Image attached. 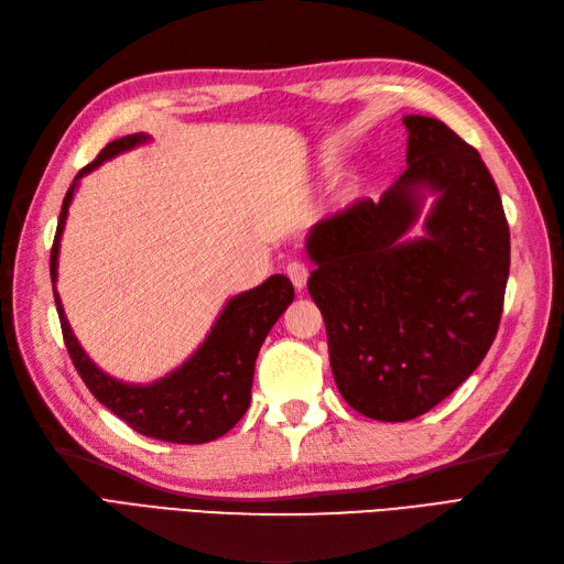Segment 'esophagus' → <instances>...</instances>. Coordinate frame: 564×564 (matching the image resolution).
<instances>
[{"mask_svg": "<svg viewBox=\"0 0 564 564\" xmlns=\"http://www.w3.org/2000/svg\"><path fill=\"white\" fill-rule=\"evenodd\" d=\"M286 278L292 280V284H294L296 289H303L305 282H308V268H305V265L299 263V261H292V263L286 265Z\"/></svg>", "mask_w": 564, "mask_h": 564, "instance_id": "1", "label": "esophagus"}]
</instances>
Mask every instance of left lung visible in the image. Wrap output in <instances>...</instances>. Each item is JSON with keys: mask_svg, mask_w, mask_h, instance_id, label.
Segmentation results:
<instances>
[{"mask_svg": "<svg viewBox=\"0 0 564 564\" xmlns=\"http://www.w3.org/2000/svg\"><path fill=\"white\" fill-rule=\"evenodd\" d=\"M406 169L379 202H352L311 230L308 292L336 386L357 412H431L485 360L499 332L510 232L480 152L435 117L406 115ZM416 186L438 193L430 232L402 241Z\"/></svg>", "mask_w": 564, "mask_h": 564, "instance_id": "1", "label": "left lung"}]
</instances>
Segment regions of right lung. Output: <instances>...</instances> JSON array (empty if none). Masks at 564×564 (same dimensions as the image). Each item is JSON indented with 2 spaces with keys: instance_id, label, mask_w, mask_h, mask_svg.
<instances>
[{
  "instance_id": "obj_1",
  "label": "right lung",
  "mask_w": 564,
  "mask_h": 564,
  "mask_svg": "<svg viewBox=\"0 0 564 564\" xmlns=\"http://www.w3.org/2000/svg\"><path fill=\"white\" fill-rule=\"evenodd\" d=\"M145 139L148 135L135 133L108 143L98 152V158L75 176V183L104 160H110L117 152L139 145ZM75 183L65 193L54 247H51V282H56L58 242ZM54 299L65 348L70 352L82 381L87 383L100 404H106L112 414L145 437L176 442V445H202V442H212L228 433L245 416L251 402L256 357H259L272 324L294 301V286L284 275H272L261 286L230 299L212 334L191 360L150 386H129L100 371L79 348L56 292Z\"/></svg>"
}]
</instances>
